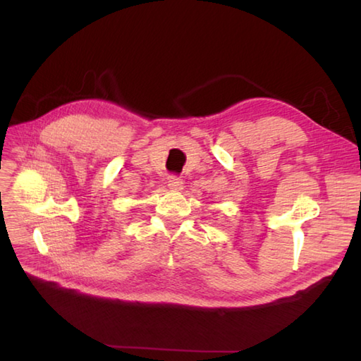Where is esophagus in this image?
<instances>
[{"mask_svg":"<svg viewBox=\"0 0 361 361\" xmlns=\"http://www.w3.org/2000/svg\"><path fill=\"white\" fill-rule=\"evenodd\" d=\"M167 188L171 190H181L183 189V181L180 178H176V176H171L167 181Z\"/></svg>","mask_w":361,"mask_h":361,"instance_id":"esophagus-1","label":"esophagus"}]
</instances>
